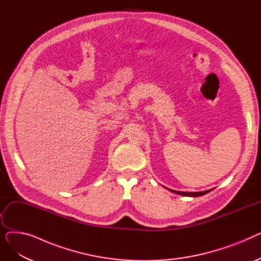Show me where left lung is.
Masks as SVG:
<instances>
[{"instance_id":"8db88e82","label":"left lung","mask_w":261,"mask_h":261,"mask_svg":"<svg viewBox=\"0 0 261 261\" xmlns=\"http://www.w3.org/2000/svg\"><path fill=\"white\" fill-rule=\"evenodd\" d=\"M168 189V188H167ZM171 190L172 193L174 194H177V195H181V196H186V197H200V196H203V195H206L207 193H210V190H204V191H196V193H191V191H177V190H172V189H169Z\"/></svg>"}]
</instances>
